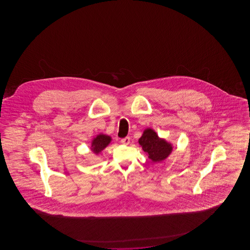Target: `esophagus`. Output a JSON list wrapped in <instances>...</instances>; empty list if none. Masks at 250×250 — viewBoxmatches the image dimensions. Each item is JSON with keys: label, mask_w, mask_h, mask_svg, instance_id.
Instances as JSON below:
<instances>
[{"label": "esophagus", "mask_w": 250, "mask_h": 250, "mask_svg": "<svg viewBox=\"0 0 250 250\" xmlns=\"http://www.w3.org/2000/svg\"><path fill=\"white\" fill-rule=\"evenodd\" d=\"M121 142L124 144V145H128L129 142H130V138H128V137H126V138H123V139L121 140Z\"/></svg>", "instance_id": "1"}]
</instances>
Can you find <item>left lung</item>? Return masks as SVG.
I'll return each instance as SVG.
<instances>
[{
  "mask_svg": "<svg viewBox=\"0 0 250 250\" xmlns=\"http://www.w3.org/2000/svg\"><path fill=\"white\" fill-rule=\"evenodd\" d=\"M138 143L149 159L154 163H159L166 159L172 152L173 146L165 138H160L153 128L147 127L144 130Z\"/></svg>",
  "mask_w": 250,
  "mask_h": 250,
  "instance_id": "left-lung-1",
  "label": "left lung"
}]
</instances>
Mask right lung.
<instances>
[{
    "instance_id": "right-lung-1",
    "label": "right lung",
    "mask_w": 250,
    "mask_h": 250,
    "mask_svg": "<svg viewBox=\"0 0 250 250\" xmlns=\"http://www.w3.org/2000/svg\"><path fill=\"white\" fill-rule=\"evenodd\" d=\"M111 141H112V138L108 135L103 134V133L96 135L91 142L90 149L92 153L95 155L101 154L102 151L106 148L109 144L111 143Z\"/></svg>"
}]
</instances>
